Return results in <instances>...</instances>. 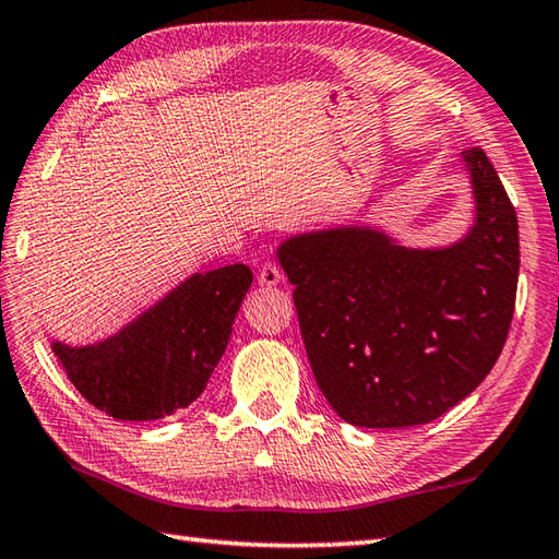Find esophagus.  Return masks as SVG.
<instances>
[{
  "label": "esophagus",
  "mask_w": 559,
  "mask_h": 559,
  "mask_svg": "<svg viewBox=\"0 0 559 559\" xmlns=\"http://www.w3.org/2000/svg\"><path fill=\"white\" fill-rule=\"evenodd\" d=\"M282 280H284V275H282V270L275 263H265L263 267H260V272H258L260 287H275V284H280Z\"/></svg>",
  "instance_id": "obj_1"
}]
</instances>
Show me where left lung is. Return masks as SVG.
Listing matches in <instances>:
<instances>
[{"label":"left lung","instance_id":"obj_1","mask_svg":"<svg viewBox=\"0 0 559 559\" xmlns=\"http://www.w3.org/2000/svg\"><path fill=\"white\" fill-rule=\"evenodd\" d=\"M462 157L476 203L462 241L406 248L378 229L337 227L277 248L316 382L346 424H430L502 352L516 301V213L488 155L471 147Z\"/></svg>","mask_w":559,"mask_h":559}]
</instances>
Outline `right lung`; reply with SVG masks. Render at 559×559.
I'll return each mask as SVG.
<instances>
[{
  "label": "right lung",
  "mask_w": 559,
  "mask_h": 559,
  "mask_svg": "<svg viewBox=\"0 0 559 559\" xmlns=\"http://www.w3.org/2000/svg\"><path fill=\"white\" fill-rule=\"evenodd\" d=\"M251 282L241 263L195 272L105 342H55L52 352L73 388L107 416H171L203 394Z\"/></svg>",
  "instance_id": "obj_1"
}]
</instances>
